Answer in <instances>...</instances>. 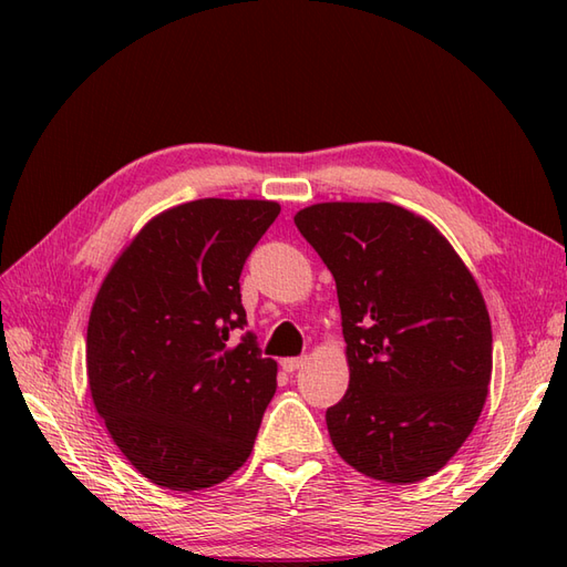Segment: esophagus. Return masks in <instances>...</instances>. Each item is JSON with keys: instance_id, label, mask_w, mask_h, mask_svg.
Here are the masks:
<instances>
[{"instance_id": "obj_1", "label": "esophagus", "mask_w": 567, "mask_h": 567, "mask_svg": "<svg viewBox=\"0 0 567 567\" xmlns=\"http://www.w3.org/2000/svg\"><path fill=\"white\" fill-rule=\"evenodd\" d=\"M305 364H307V357H286V359H281V369L288 371V373L302 369Z\"/></svg>"}]
</instances>
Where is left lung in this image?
Wrapping results in <instances>:
<instances>
[{
  "label": "left lung",
  "instance_id": "obj_1",
  "mask_svg": "<svg viewBox=\"0 0 567 567\" xmlns=\"http://www.w3.org/2000/svg\"><path fill=\"white\" fill-rule=\"evenodd\" d=\"M336 279L350 388L326 411L336 452L385 483L437 473L477 423L492 323L473 274L431 221L392 203L296 215Z\"/></svg>",
  "mask_w": 567,
  "mask_h": 567
}]
</instances>
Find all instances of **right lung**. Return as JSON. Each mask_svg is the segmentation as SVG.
Masks as SVG:
<instances>
[{
  "mask_svg": "<svg viewBox=\"0 0 567 567\" xmlns=\"http://www.w3.org/2000/svg\"><path fill=\"white\" fill-rule=\"evenodd\" d=\"M279 203L200 198L153 217L101 284L87 326L92 400L153 485L213 487L246 463L277 362L244 331L241 271Z\"/></svg>",
  "mask_w": 567,
  "mask_h": 567,
  "instance_id": "obj_1",
  "label": "right lung"
}]
</instances>
